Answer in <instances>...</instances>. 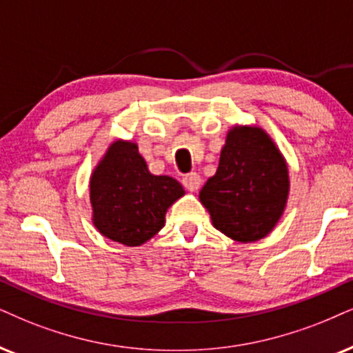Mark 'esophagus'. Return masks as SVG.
I'll return each mask as SVG.
<instances>
[{"label":"esophagus","mask_w":353,"mask_h":353,"mask_svg":"<svg viewBox=\"0 0 353 353\" xmlns=\"http://www.w3.org/2000/svg\"><path fill=\"white\" fill-rule=\"evenodd\" d=\"M182 184H184V187L189 192H197L200 189V185H202V177H200L197 172H190L182 177Z\"/></svg>","instance_id":"34e87169"}]
</instances>
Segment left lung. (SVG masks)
Instances as JSON below:
<instances>
[{
  "label": "left lung",
  "mask_w": 353,
  "mask_h": 353,
  "mask_svg": "<svg viewBox=\"0 0 353 353\" xmlns=\"http://www.w3.org/2000/svg\"><path fill=\"white\" fill-rule=\"evenodd\" d=\"M288 195V164L272 137L257 125L236 123L199 199L218 231L239 243H256L280 221Z\"/></svg>",
  "instance_id": "obj_1"
}]
</instances>
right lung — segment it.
<instances>
[{
    "label": "right lung",
    "instance_id": "1",
    "mask_svg": "<svg viewBox=\"0 0 353 353\" xmlns=\"http://www.w3.org/2000/svg\"><path fill=\"white\" fill-rule=\"evenodd\" d=\"M184 194L171 176L150 172L135 141L115 140L89 179L92 225L115 243L141 246L161 231L168 208Z\"/></svg>",
    "mask_w": 353,
    "mask_h": 353
}]
</instances>
